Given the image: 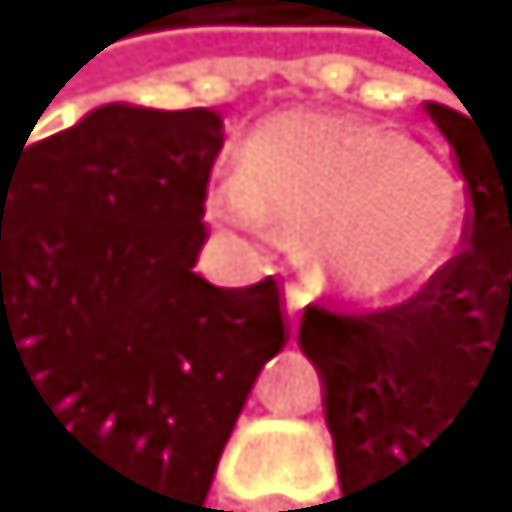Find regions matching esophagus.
<instances>
[{"label": "esophagus", "instance_id": "1", "mask_svg": "<svg viewBox=\"0 0 512 512\" xmlns=\"http://www.w3.org/2000/svg\"><path fill=\"white\" fill-rule=\"evenodd\" d=\"M303 303H308V295H303L299 286H286V325H290V333H295V325H299Z\"/></svg>", "mask_w": 512, "mask_h": 512}]
</instances>
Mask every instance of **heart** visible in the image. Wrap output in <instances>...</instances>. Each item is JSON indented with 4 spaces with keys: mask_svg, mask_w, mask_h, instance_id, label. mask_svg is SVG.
Listing matches in <instances>:
<instances>
[{
    "mask_svg": "<svg viewBox=\"0 0 512 512\" xmlns=\"http://www.w3.org/2000/svg\"><path fill=\"white\" fill-rule=\"evenodd\" d=\"M213 222L273 226L299 243L316 286L355 303H402L458 265L471 226L466 179L406 131L342 114H273L239 174L217 183Z\"/></svg>",
    "mask_w": 512,
    "mask_h": 512,
    "instance_id": "b5f03b06",
    "label": "heart"
}]
</instances>
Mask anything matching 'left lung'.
<instances>
[{
  "label": "left lung",
  "mask_w": 512,
  "mask_h": 512,
  "mask_svg": "<svg viewBox=\"0 0 512 512\" xmlns=\"http://www.w3.org/2000/svg\"><path fill=\"white\" fill-rule=\"evenodd\" d=\"M458 153L471 226L458 265L402 308L338 316L308 308L299 346L325 398L350 512L385 505V479L415 466L471 411L512 402V123L428 101Z\"/></svg>",
  "instance_id": "8db88e82"
}]
</instances>
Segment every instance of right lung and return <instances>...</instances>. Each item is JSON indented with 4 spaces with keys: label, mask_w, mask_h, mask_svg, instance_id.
I'll return each mask as SVG.
<instances>
[{
    "label": "right lung",
    "mask_w": 512,
    "mask_h": 512,
    "mask_svg": "<svg viewBox=\"0 0 512 512\" xmlns=\"http://www.w3.org/2000/svg\"><path fill=\"white\" fill-rule=\"evenodd\" d=\"M222 140L217 110L114 101L0 144V411L63 458L80 512L204 509L286 342L273 277L192 273Z\"/></svg>",
    "instance_id": "1"
}]
</instances>
